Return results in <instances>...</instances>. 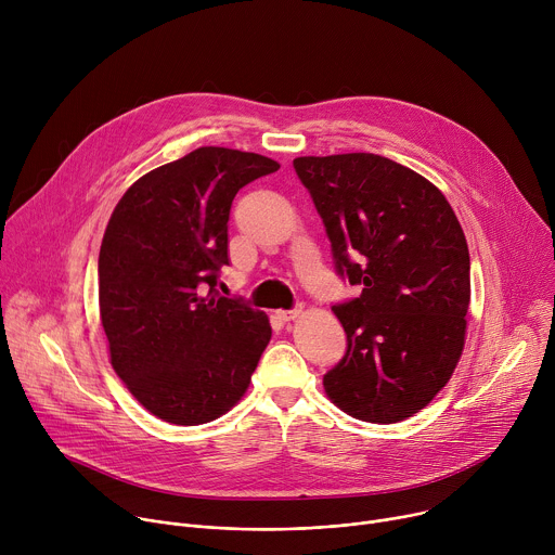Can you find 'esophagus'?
I'll use <instances>...</instances> for the list:
<instances>
[{"instance_id":"obj_1","label":"esophagus","mask_w":555,"mask_h":555,"mask_svg":"<svg viewBox=\"0 0 555 555\" xmlns=\"http://www.w3.org/2000/svg\"><path fill=\"white\" fill-rule=\"evenodd\" d=\"M300 313H302V309H300V307H296V309H279V311H276V315H279V319H281L283 323L296 321Z\"/></svg>"}]
</instances>
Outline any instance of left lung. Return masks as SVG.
Returning a JSON list of instances; mask_svg holds the SVG:
<instances>
[{"label": "left lung", "mask_w": 555, "mask_h": 555, "mask_svg": "<svg viewBox=\"0 0 555 555\" xmlns=\"http://www.w3.org/2000/svg\"><path fill=\"white\" fill-rule=\"evenodd\" d=\"M332 242L336 270L360 296L334 305L345 358L323 377L347 415L395 424L433 402L465 345L469 253L443 193L375 153L294 160Z\"/></svg>", "instance_id": "obj_1"}]
</instances>
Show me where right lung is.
I'll return each mask as SVG.
<instances>
[{
	"label": "right lung",
	"instance_id": "obj_1",
	"mask_svg": "<svg viewBox=\"0 0 555 555\" xmlns=\"http://www.w3.org/2000/svg\"><path fill=\"white\" fill-rule=\"evenodd\" d=\"M266 155L199 146L135 180L116 204L99 255L109 362L155 417L197 426L248 390L272 327L219 296L228 217L242 186L279 171Z\"/></svg>",
	"mask_w": 555,
	"mask_h": 555
}]
</instances>
